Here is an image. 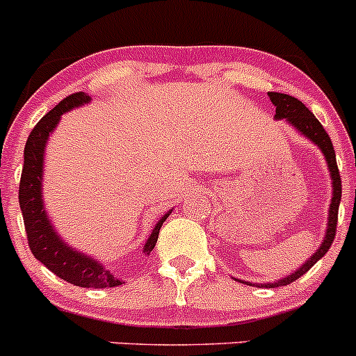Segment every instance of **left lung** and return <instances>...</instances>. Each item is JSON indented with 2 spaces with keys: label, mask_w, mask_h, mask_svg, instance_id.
<instances>
[{
  "label": "left lung",
  "mask_w": 356,
  "mask_h": 356,
  "mask_svg": "<svg viewBox=\"0 0 356 356\" xmlns=\"http://www.w3.org/2000/svg\"><path fill=\"white\" fill-rule=\"evenodd\" d=\"M270 101L273 102L275 108H277V115L275 118L277 120H287L292 127L299 130L305 137H308L313 144L320 147V151L325 156L327 165H329L330 170V177H332V202H330V209H329V220H327V233L325 238H323L322 245L318 247V250L305 262V264L299 268L298 271H294L292 275L285 277L284 280H278L275 284H261V287H268V289H275V287H284V285L292 284L298 278H301L306 271L312 268V266L316 264L318 259H322L323 255L327 254V250L332 245L334 236H336V229H337V212H339V203H341V175H339V168H337L336 163V151H334L332 140H330L329 134L325 132V129L322 127V123L315 118L312 111L302 104L301 101H298L296 97H291L287 94H278V92H270ZM241 282V280H240ZM243 284L252 285L250 282H243ZM257 285V284H254Z\"/></svg>",
  "instance_id": "1"
}]
</instances>
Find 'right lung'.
Wrapping results in <instances>:
<instances>
[{"mask_svg": "<svg viewBox=\"0 0 356 356\" xmlns=\"http://www.w3.org/2000/svg\"><path fill=\"white\" fill-rule=\"evenodd\" d=\"M86 102H90V97L83 92L69 95L64 101L58 102L51 111H48L36 123L33 132L29 134L26 147H24V168L19 186V205L22 210L24 226H26L27 243H29L31 252L38 261L47 266L51 273H55L67 284L78 285V287H118V285H122V280L115 277L109 270H106L101 262L88 257L83 252L74 250L58 238L43 205L41 184H43V156L48 136L54 132L64 113L86 104ZM168 216H170V212L165 213L158 220L154 229L151 231V236L147 238L143 250L146 255H149L156 245L161 224L165 222Z\"/></svg>", "mask_w": 356, "mask_h": 356, "instance_id": "obj_1", "label": "right lung"}]
</instances>
